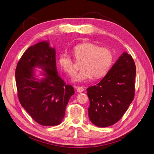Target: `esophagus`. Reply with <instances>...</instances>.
I'll return each mask as SVG.
<instances>
[{
  "label": "esophagus",
  "instance_id": "34e87169",
  "mask_svg": "<svg viewBox=\"0 0 154 154\" xmlns=\"http://www.w3.org/2000/svg\"><path fill=\"white\" fill-rule=\"evenodd\" d=\"M75 88H76V91L80 93V92H82L83 91H84V88H83V87H74Z\"/></svg>",
  "mask_w": 154,
  "mask_h": 154
}]
</instances>
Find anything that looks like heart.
<instances>
[{
  "label": "heart",
  "mask_w": 154,
  "mask_h": 154,
  "mask_svg": "<svg viewBox=\"0 0 154 154\" xmlns=\"http://www.w3.org/2000/svg\"><path fill=\"white\" fill-rule=\"evenodd\" d=\"M71 53L78 61H82V69L74 77V82L97 80L105 76L112 66L114 56L112 51L99 45L84 42L78 44L72 49ZM58 63L63 71L68 75L72 76L76 72L71 58L65 53L58 56Z\"/></svg>",
  "instance_id": "b5f03b06"
}]
</instances>
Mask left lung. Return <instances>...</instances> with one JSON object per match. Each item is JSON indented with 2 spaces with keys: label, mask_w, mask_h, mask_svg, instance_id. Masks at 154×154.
<instances>
[{
  "label": "left lung",
  "mask_w": 154,
  "mask_h": 154,
  "mask_svg": "<svg viewBox=\"0 0 154 154\" xmlns=\"http://www.w3.org/2000/svg\"><path fill=\"white\" fill-rule=\"evenodd\" d=\"M136 74L132 56L124 52L96 85L87 88L88 118L93 124L106 127L122 118L134 99Z\"/></svg>",
  "instance_id": "left-lung-1"
}]
</instances>
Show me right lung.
<instances>
[{
  "mask_svg": "<svg viewBox=\"0 0 154 154\" xmlns=\"http://www.w3.org/2000/svg\"><path fill=\"white\" fill-rule=\"evenodd\" d=\"M36 67L43 70L44 78H36ZM15 78L20 103L36 123L42 126L62 123L74 89L58 75L56 51L48 41L40 42L25 51L17 63Z\"/></svg>",
  "mask_w": 154,
  "mask_h": 154,
  "instance_id": "1",
  "label": "right lung"
}]
</instances>
